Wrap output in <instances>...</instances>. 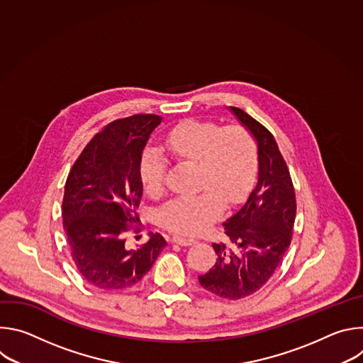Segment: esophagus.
Returning a JSON list of instances; mask_svg holds the SVG:
<instances>
[{"label":"esophagus","mask_w":363,"mask_h":363,"mask_svg":"<svg viewBox=\"0 0 363 363\" xmlns=\"http://www.w3.org/2000/svg\"><path fill=\"white\" fill-rule=\"evenodd\" d=\"M172 241L175 244H179V245H192V244H195L194 238H184V237H179V235H175L172 238Z\"/></svg>","instance_id":"esophagus-1"}]
</instances>
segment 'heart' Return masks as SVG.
<instances>
[{"mask_svg":"<svg viewBox=\"0 0 363 363\" xmlns=\"http://www.w3.org/2000/svg\"><path fill=\"white\" fill-rule=\"evenodd\" d=\"M168 149L179 160L198 162L199 192L179 195L168 201L160 213L161 224L175 233L196 234L251 191L257 174L255 143L250 132L233 125L221 128L208 121H184L165 139ZM167 158L155 147L142 153L139 175L145 189H162Z\"/></svg>","mask_w":363,"mask_h":363,"instance_id":"1","label":"heart"}]
</instances>
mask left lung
<instances>
[{
  "instance_id": "obj_1",
  "label": "left lung",
  "mask_w": 363,
  "mask_h": 363,
  "mask_svg": "<svg viewBox=\"0 0 363 363\" xmlns=\"http://www.w3.org/2000/svg\"><path fill=\"white\" fill-rule=\"evenodd\" d=\"M228 111L255 140L257 185L223 224L230 244H213L217 262L198 281L211 294L237 300L255 293L276 272L291 241L297 203L274 136L244 111Z\"/></svg>"
}]
</instances>
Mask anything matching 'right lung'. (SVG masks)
I'll return each mask as SVG.
<instances>
[{
  "instance_id": "add662e5",
  "label": "right lung",
  "mask_w": 363,
  "mask_h": 363,
  "mask_svg": "<svg viewBox=\"0 0 363 363\" xmlns=\"http://www.w3.org/2000/svg\"><path fill=\"white\" fill-rule=\"evenodd\" d=\"M161 122L157 115H135L109 123L87 143L67 177V242L77 270L97 289L133 287L167 245L158 233H149L147 242L136 250L125 244V233L139 220L142 152Z\"/></svg>"
}]
</instances>
